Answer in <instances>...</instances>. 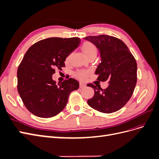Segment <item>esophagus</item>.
I'll return each mask as SVG.
<instances>
[{
    "mask_svg": "<svg viewBox=\"0 0 159 159\" xmlns=\"http://www.w3.org/2000/svg\"><path fill=\"white\" fill-rule=\"evenodd\" d=\"M86 86L85 84H83V83H80V88H85Z\"/></svg>",
    "mask_w": 159,
    "mask_h": 159,
    "instance_id": "obj_1",
    "label": "esophagus"
}]
</instances>
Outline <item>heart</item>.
Segmentation results:
<instances>
[{
	"mask_svg": "<svg viewBox=\"0 0 159 159\" xmlns=\"http://www.w3.org/2000/svg\"><path fill=\"white\" fill-rule=\"evenodd\" d=\"M81 50L84 53V54L87 56L88 58L95 57L98 54V48L93 43L89 41H85L82 45H81ZM70 55L66 57V61H68L70 59ZM90 75V72L88 70H80L77 71L75 74V76L80 80L87 79Z\"/></svg>",
	"mask_w": 159,
	"mask_h": 159,
	"instance_id": "b5f03b06",
	"label": "heart"
}]
</instances>
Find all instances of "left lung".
Listing matches in <instances>:
<instances>
[{"label": "left lung", "mask_w": 159, "mask_h": 159, "mask_svg": "<svg viewBox=\"0 0 159 159\" xmlns=\"http://www.w3.org/2000/svg\"><path fill=\"white\" fill-rule=\"evenodd\" d=\"M88 40L97 46L102 56L95 74L97 80L109 81L107 87L89 84L94 89V95L88 100L91 107L104 113H111L122 108L131 98L137 80V65L128 47L119 38L109 35L89 36Z\"/></svg>", "instance_id": "8db88e82"}]
</instances>
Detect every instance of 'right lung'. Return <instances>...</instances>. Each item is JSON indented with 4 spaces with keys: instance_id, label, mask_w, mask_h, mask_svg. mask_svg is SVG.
<instances>
[{
    "instance_id": "add662e5",
    "label": "right lung",
    "mask_w": 159,
    "mask_h": 159,
    "mask_svg": "<svg viewBox=\"0 0 159 159\" xmlns=\"http://www.w3.org/2000/svg\"><path fill=\"white\" fill-rule=\"evenodd\" d=\"M80 41L78 37L46 38L31 46L24 56L17 71V89L25 106L36 116L57 115L65 108L70 93L79 88L78 81L71 78L57 85L52 75L65 67L67 56Z\"/></svg>"
}]
</instances>
